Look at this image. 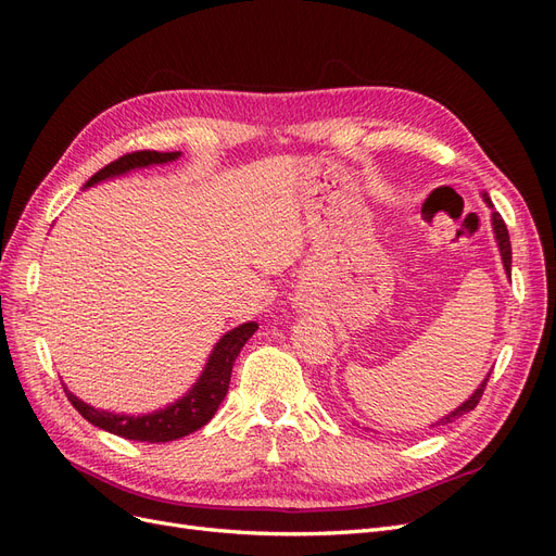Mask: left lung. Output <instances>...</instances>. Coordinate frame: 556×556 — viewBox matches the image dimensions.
<instances>
[{
	"instance_id": "8db88e82",
	"label": "left lung",
	"mask_w": 556,
	"mask_h": 556,
	"mask_svg": "<svg viewBox=\"0 0 556 556\" xmlns=\"http://www.w3.org/2000/svg\"><path fill=\"white\" fill-rule=\"evenodd\" d=\"M486 204H490V199H486ZM492 223H494V233H496V241H498V248H501V257H503V266H506V271L510 274V264H513V252H510V237H508V227H506V223H503V217L498 215V213H492ZM486 380H490V376H486L484 380H482V384L478 387L476 390V394L470 396L466 403H462V406L454 410V413H450L447 417H443L441 422H435V425H450V422H454V419L457 417H462V415H466L468 410H473L478 403H480V399H482V394H484V387H486Z\"/></svg>"
}]
</instances>
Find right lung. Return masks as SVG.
<instances>
[{"label":"right lung","instance_id":"1","mask_svg":"<svg viewBox=\"0 0 556 556\" xmlns=\"http://www.w3.org/2000/svg\"><path fill=\"white\" fill-rule=\"evenodd\" d=\"M180 153H157V150H137V153H127L123 157H117L115 162L106 164L104 169H99L88 185H94L104 178L125 174L129 169H139V166L148 164H164L176 160ZM257 331L255 323H245L237 329H231L225 333L220 343L215 345L213 355L206 364V371L201 374L197 384L192 387V392L188 396H182L174 406L164 408L153 415H143V417H129V415H113L97 410L88 403H83L76 399L70 390H64L66 396H70L72 406L88 419L90 425L111 431L121 439L129 441H139V443H169L176 439H182L197 429L211 422V417L215 415L217 406H220L227 390H229V378H231V366L237 362L241 348L250 339L252 333Z\"/></svg>","mask_w":556,"mask_h":556}]
</instances>
